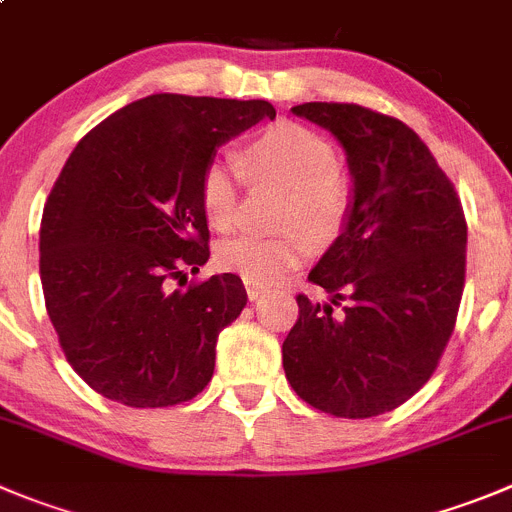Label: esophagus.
Segmentation results:
<instances>
[{
    "mask_svg": "<svg viewBox=\"0 0 512 512\" xmlns=\"http://www.w3.org/2000/svg\"><path fill=\"white\" fill-rule=\"evenodd\" d=\"M245 288H247V298L250 300H257L262 293H265V285L252 283V280H245Z\"/></svg>",
    "mask_w": 512,
    "mask_h": 512,
    "instance_id": "esophagus-1",
    "label": "esophagus"
}]
</instances>
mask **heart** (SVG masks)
Wrapping results in <instances>:
<instances>
[{
  "mask_svg": "<svg viewBox=\"0 0 512 512\" xmlns=\"http://www.w3.org/2000/svg\"><path fill=\"white\" fill-rule=\"evenodd\" d=\"M242 159L247 171L257 179L275 181L290 189V202L285 209L288 227L303 224L315 240H328L341 229L351 191L346 179L333 169L336 154L326 138L298 123H278L262 131L245 148ZM240 184V161L232 156L209 161L199 181V197L212 227L227 229L234 222ZM307 233L304 229H290L280 237L237 234L219 245L217 262L224 270L240 272L242 278L252 283H272L308 255Z\"/></svg>",
  "mask_w": 512,
  "mask_h": 512,
  "instance_id": "heart-1",
  "label": "heart"
}]
</instances>
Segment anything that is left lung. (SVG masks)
<instances>
[{"label": "left lung", "instance_id": "1", "mask_svg": "<svg viewBox=\"0 0 512 512\" xmlns=\"http://www.w3.org/2000/svg\"><path fill=\"white\" fill-rule=\"evenodd\" d=\"M290 111L341 143L351 202L341 234L308 272L331 298L298 295L283 369L310 407L376 417L427 384L455 331L465 214L452 181L407 123L353 103ZM341 299L349 305L338 311Z\"/></svg>", "mask_w": 512, "mask_h": 512}]
</instances>
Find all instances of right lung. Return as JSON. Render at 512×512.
<instances>
[{"instance_id": "right-lung-1", "label": "right lung", "mask_w": 512, "mask_h": 512, "mask_svg": "<svg viewBox=\"0 0 512 512\" xmlns=\"http://www.w3.org/2000/svg\"><path fill=\"white\" fill-rule=\"evenodd\" d=\"M267 100L159 93L75 146L40 224V278L65 358L105 399L174 407L212 381L217 338L247 305L232 272L189 285L209 260L199 181Z\"/></svg>"}]
</instances>
